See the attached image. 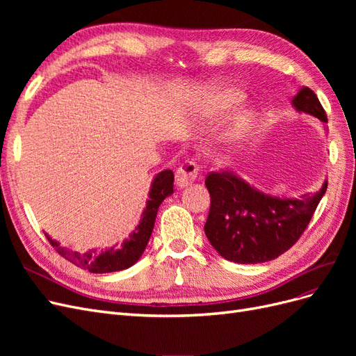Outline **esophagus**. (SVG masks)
I'll return each instance as SVG.
<instances>
[{"label": "esophagus", "instance_id": "34e87169", "mask_svg": "<svg viewBox=\"0 0 356 356\" xmlns=\"http://www.w3.org/2000/svg\"><path fill=\"white\" fill-rule=\"evenodd\" d=\"M197 174H199V165L196 163V161L186 160L184 163H182L177 170L175 184L179 188H184V187L190 186L191 182H195V179L197 178Z\"/></svg>", "mask_w": 356, "mask_h": 356}]
</instances>
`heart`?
<instances>
[{"instance_id":"b5f03b06","label":"heart","mask_w":356,"mask_h":356,"mask_svg":"<svg viewBox=\"0 0 356 356\" xmlns=\"http://www.w3.org/2000/svg\"><path fill=\"white\" fill-rule=\"evenodd\" d=\"M245 99L242 89L234 86H211L199 93L197 106L209 117H221L234 110ZM252 120L251 113H243L234 120L233 135L239 136L246 132Z\"/></svg>"}]
</instances>
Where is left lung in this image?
Instances as JSON below:
<instances>
[{"mask_svg": "<svg viewBox=\"0 0 356 356\" xmlns=\"http://www.w3.org/2000/svg\"><path fill=\"white\" fill-rule=\"evenodd\" d=\"M293 106L324 123L328 120L318 96L309 88L297 92ZM204 184L211 195L204 234L213 250L229 261L257 264L275 260L300 239L328 182L315 195L298 199L267 195L229 170L211 172Z\"/></svg>", "mask_w": 356, "mask_h": 356, "instance_id": "left-lung-1", "label": "left lung"}]
</instances>
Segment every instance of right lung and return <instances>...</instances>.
<instances>
[{
  "label": "right lung",
  "instance_id": "add662e5",
  "mask_svg": "<svg viewBox=\"0 0 356 356\" xmlns=\"http://www.w3.org/2000/svg\"><path fill=\"white\" fill-rule=\"evenodd\" d=\"M172 193H174V172L169 169L159 172L152 182V188H149L148 193L147 207L143 212L141 221H139L138 227L129 234V239H126L122 246L118 248H110V250L101 252L90 250L80 254L77 251H70L67 248L60 246L49 234L47 239L65 260L84 268V270H89L90 273H111L124 270V268L134 266L141 258L149 241V236H152L154 229V221L160 203L170 196Z\"/></svg>",
  "mask_w": 356,
  "mask_h": 356
}]
</instances>
